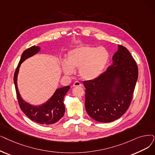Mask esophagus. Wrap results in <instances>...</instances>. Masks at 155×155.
I'll list each match as a JSON object with an SVG mask.
<instances>
[{"mask_svg":"<svg viewBox=\"0 0 155 155\" xmlns=\"http://www.w3.org/2000/svg\"><path fill=\"white\" fill-rule=\"evenodd\" d=\"M80 87V86H82V84L80 83V82H78V81H76V82H75L73 83V87Z\"/></svg>","mask_w":155,"mask_h":155,"instance_id":"obj_1","label":"esophagus"}]
</instances>
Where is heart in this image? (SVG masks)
<instances>
[{"label": "heart", "instance_id": "obj_1", "mask_svg": "<svg viewBox=\"0 0 155 155\" xmlns=\"http://www.w3.org/2000/svg\"><path fill=\"white\" fill-rule=\"evenodd\" d=\"M110 60V53L104 47L85 45L70 51L66 59L61 61V68L66 75H71L78 68L80 77L92 80L103 73Z\"/></svg>", "mask_w": 155, "mask_h": 155}]
</instances>
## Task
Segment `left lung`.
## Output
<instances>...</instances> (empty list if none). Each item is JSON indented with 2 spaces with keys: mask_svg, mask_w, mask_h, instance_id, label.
<instances>
[{
  "mask_svg": "<svg viewBox=\"0 0 155 155\" xmlns=\"http://www.w3.org/2000/svg\"><path fill=\"white\" fill-rule=\"evenodd\" d=\"M113 63L97 78L84 81L87 113L99 122H113L129 108L138 78L135 60L125 47L118 45Z\"/></svg>",
  "mask_w": 155,
  "mask_h": 155,
  "instance_id": "1",
  "label": "left lung"
}]
</instances>
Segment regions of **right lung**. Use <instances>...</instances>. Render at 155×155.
<instances>
[{
  "label": "right lung",
  "instance_id": "right-lung-1",
  "mask_svg": "<svg viewBox=\"0 0 155 155\" xmlns=\"http://www.w3.org/2000/svg\"><path fill=\"white\" fill-rule=\"evenodd\" d=\"M40 51L39 46L33 45L23 52L15 73L14 82L19 105L23 112L33 122L43 125H51L58 122L63 117L65 112L63 99L70 89V86L57 89L46 102L40 105H33L26 102L20 95L18 88V75L20 66L26 59L34 56Z\"/></svg>",
  "mask_w": 155,
  "mask_h": 155
}]
</instances>
